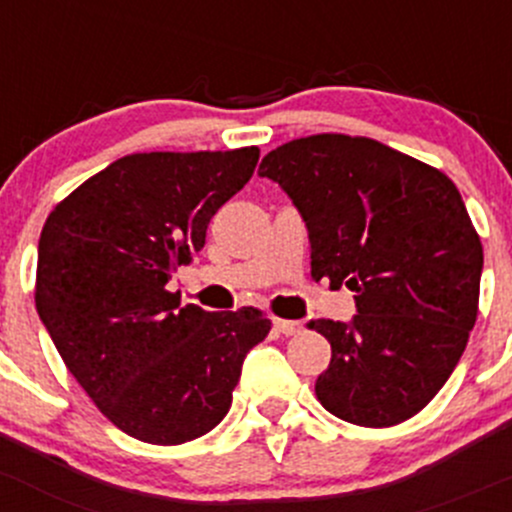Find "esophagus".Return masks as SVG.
<instances>
[{"instance_id":"esophagus-1","label":"esophagus","mask_w":512,"mask_h":512,"mask_svg":"<svg viewBox=\"0 0 512 512\" xmlns=\"http://www.w3.org/2000/svg\"><path fill=\"white\" fill-rule=\"evenodd\" d=\"M274 331H279L282 336H297V333H301V321H289V319H274Z\"/></svg>"}]
</instances>
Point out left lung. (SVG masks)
I'll list each match as a JSON object with an SVG mask.
<instances>
[{"instance_id": "1", "label": "left lung", "mask_w": 512, "mask_h": 512, "mask_svg": "<svg viewBox=\"0 0 512 512\" xmlns=\"http://www.w3.org/2000/svg\"><path fill=\"white\" fill-rule=\"evenodd\" d=\"M260 176L299 208L311 277L355 292L351 324H309L331 343L319 402L358 427L414 417L454 373L478 316L483 245L459 188L387 144L336 132L272 149Z\"/></svg>"}]
</instances>
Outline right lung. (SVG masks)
<instances>
[{
    "instance_id": "add662e5",
    "label": "right lung",
    "mask_w": 512,
    "mask_h": 512,
    "mask_svg": "<svg viewBox=\"0 0 512 512\" xmlns=\"http://www.w3.org/2000/svg\"><path fill=\"white\" fill-rule=\"evenodd\" d=\"M257 159V147L127 154L46 218L36 311L73 378L129 437L174 446L211 432L247 351L270 333L255 306L203 311L166 289Z\"/></svg>"
}]
</instances>
